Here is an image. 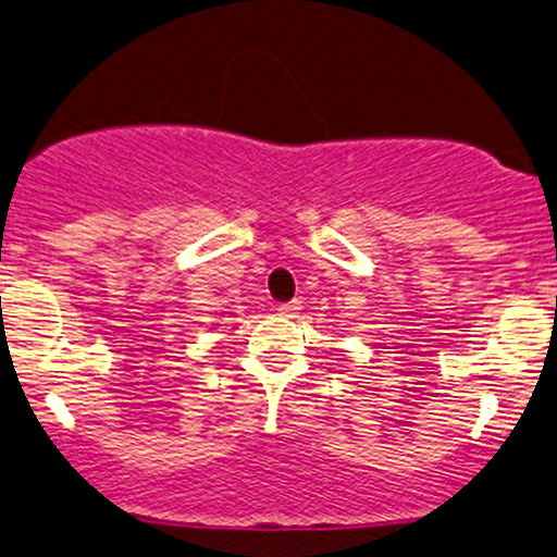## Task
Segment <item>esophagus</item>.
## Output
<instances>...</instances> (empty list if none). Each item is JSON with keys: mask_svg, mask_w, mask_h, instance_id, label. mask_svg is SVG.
<instances>
[{"mask_svg": "<svg viewBox=\"0 0 557 557\" xmlns=\"http://www.w3.org/2000/svg\"><path fill=\"white\" fill-rule=\"evenodd\" d=\"M280 315H295L300 311V300H290V302H280L277 306Z\"/></svg>", "mask_w": 557, "mask_h": 557, "instance_id": "obj_1", "label": "esophagus"}]
</instances>
